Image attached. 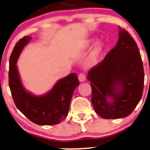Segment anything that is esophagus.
Listing matches in <instances>:
<instances>
[{
	"instance_id": "esophagus-1",
	"label": "esophagus",
	"mask_w": 150,
	"mask_h": 150,
	"mask_svg": "<svg viewBox=\"0 0 150 150\" xmlns=\"http://www.w3.org/2000/svg\"><path fill=\"white\" fill-rule=\"evenodd\" d=\"M78 78H79V81L83 82L85 80H86V75H85L84 73H80V74L79 75V77H78Z\"/></svg>"
}]
</instances>
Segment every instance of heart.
I'll return each instance as SVG.
<instances>
[{
    "instance_id": "heart-1",
    "label": "heart",
    "mask_w": 150,
    "mask_h": 150,
    "mask_svg": "<svg viewBox=\"0 0 150 150\" xmlns=\"http://www.w3.org/2000/svg\"><path fill=\"white\" fill-rule=\"evenodd\" d=\"M103 48V44L102 43H98L97 45L96 46L95 48L93 49V50L91 52V53L89 54V57L87 60V65L88 66H91L93 64H96V62H97L98 58H99L100 54Z\"/></svg>"
}]
</instances>
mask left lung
<instances>
[{"mask_svg": "<svg viewBox=\"0 0 150 150\" xmlns=\"http://www.w3.org/2000/svg\"><path fill=\"white\" fill-rule=\"evenodd\" d=\"M91 103L98 115L106 119L129 116L142 98L144 71L137 44L125 30L103 61L89 69ZM107 96L114 101L108 103Z\"/></svg>", "mask_w": 150, "mask_h": 150, "instance_id": "1", "label": "left lung"}]
</instances>
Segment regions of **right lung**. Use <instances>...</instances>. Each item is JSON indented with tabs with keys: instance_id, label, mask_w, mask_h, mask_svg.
<instances>
[{
	"instance_id": "obj_1",
	"label": "right lung",
	"mask_w": 150,
	"mask_h": 150,
	"mask_svg": "<svg viewBox=\"0 0 150 150\" xmlns=\"http://www.w3.org/2000/svg\"><path fill=\"white\" fill-rule=\"evenodd\" d=\"M32 38L24 36L17 42L9 59L8 85L15 106L31 121L39 125H53L62 122L68 115L75 89L79 86L76 73L58 81L50 92L36 97L27 92L22 86L16 62L23 47Z\"/></svg>"
}]
</instances>
